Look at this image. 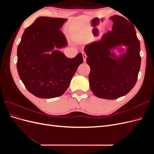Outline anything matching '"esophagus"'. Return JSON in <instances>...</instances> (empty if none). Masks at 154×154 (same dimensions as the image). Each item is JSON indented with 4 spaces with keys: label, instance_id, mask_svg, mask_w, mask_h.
<instances>
[{
    "label": "esophagus",
    "instance_id": "esophagus-1",
    "mask_svg": "<svg viewBox=\"0 0 154 154\" xmlns=\"http://www.w3.org/2000/svg\"><path fill=\"white\" fill-rule=\"evenodd\" d=\"M82 56H83V62H86V58H87V55L84 52H83L82 53Z\"/></svg>",
    "mask_w": 154,
    "mask_h": 154
}]
</instances>
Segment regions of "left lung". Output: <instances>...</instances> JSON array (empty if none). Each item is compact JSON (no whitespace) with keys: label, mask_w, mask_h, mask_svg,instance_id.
I'll return each mask as SVG.
<instances>
[{"label":"left lung","mask_w":154,"mask_h":154,"mask_svg":"<svg viewBox=\"0 0 154 154\" xmlns=\"http://www.w3.org/2000/svg\"><path fill=\"white\" fill-rule=\"evenodd\" d=\"M112 31L98 41L87 45L84 51L90 66L91 89L100 98L114 100L123 96L136 85L141 66L140 42L134 26L119 15L110 17ZM122 45L127 52L117 57L111 50Z\"/></svg>","instance_id":"left-lung-1"}]
</instances>
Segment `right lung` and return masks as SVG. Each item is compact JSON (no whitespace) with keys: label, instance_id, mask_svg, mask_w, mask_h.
I'll return each mask as SVG.
<instances>
[{"label":"right lung","instance_id":"1","mask_svg":"<svg viewBox=\"0 0 154 154\" xmlns=\"http://www.w3.org/2000/svg\"><path fill=\"white\" fill-rule=\"evenodd\" d=\"M66 20L62 18H37L25 29L18 45V75L27 91L40 98L63 94L83 62L81 53L69 58L61 51L54 49L67 45L66 36L60 31Z\"/></svg>","mask_w":154,"mask_h":154}]
</instances>
